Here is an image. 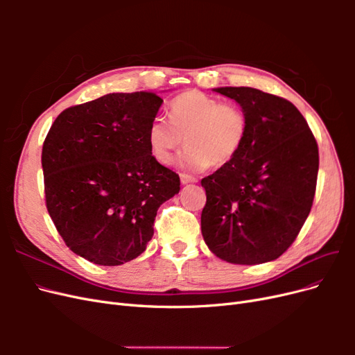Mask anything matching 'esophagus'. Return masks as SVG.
Segmentation results:
<instances>
[{"mask_svg": "<svg viewBox=\"0 0 355 355\" xmlns=\"http://www.w3.org/2000/svg\"><path fill=\"white\" fill-rule=\"evenodd\" d=\"M180 182L184 185H187V184H192V182H197V179L188 173H180Z\"/></svg>", "mask_w": 355, "mask_h": 355, "instance_id": "34e87169", "label": "esophagus"}]
</instances>
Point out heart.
<instances>
[{"instance_id": "heart-1", "label": "heart", "mask_w": 355, "mask_h": 355, "mask_svg": "<svg viewBox=\"0 0 355 355\" xmlns=\"http://www.w3.org/2000/svg\"><path fill=\"white\" fill-rule=\"evenodd\" d=\"M170 120L155 116L148 124L146 142L159 163L173 161L188 144L182 164L204 170L222 167L239 155L249 133V118L239 105L223 103L200 90H188L170 102Z\"/></svg>"}]
</instances>
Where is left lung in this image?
<instances>
[{"label":"left lung","instance_id":"8db88e82","mask_svg":"<svg viewBox=\"0 0 355 355\" xmlns=\"http://www.w3.org/2000/svg\"><path fill=\"white\" fill-rule=\"evenodd\" d=\"M249 118L239 155L201 179L207 201L201 232L220 259L256 265L296 240L315 196L318 145L296 106L252 87H220Z\"/></svg>","mask_w":355,"mask_h":355}]
</instances>
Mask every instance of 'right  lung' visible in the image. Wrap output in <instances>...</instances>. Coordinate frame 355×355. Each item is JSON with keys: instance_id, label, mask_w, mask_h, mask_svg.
<instances>
[{"instance_id": "1", "label": "right lung", "mask_w": 355, "mask_h": 355, "mask_svg": "<svg viewBox=\"0 0 355 355\" xmlns=\"http://www.w3.org/2000/svg\"><path fill=\"white\" fill-rule=\"evenodd\" d=\"M163 99L111 93L71 106L42 145L46 206L69 249L93 263L121 265L145 252L158 207L180 189L159 164L146 128Z\"/></svg>"}]
</instances>
